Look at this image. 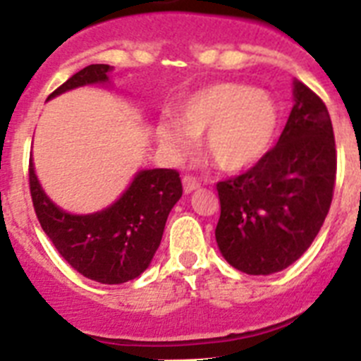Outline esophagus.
Returning a JSON list of instances; mask_svg holds the SVG:
<instances>
[{"instance_id": "34e87169", "label": "esophagus", "mask_w": 361, "mask_h": 361, "mask_svg": "<svg viewBox=\"0 0 361 361\" xmlns=\"http://www.w3.org/2000/svg\"><path fill=\"white\" fill-rule=\"evenodd\" d=\"M183 184H184V191H186V193H191V191L197 190V188L200 186L199 180H197L195 177H191V175H184Z\"/></svg>"}]
</instances>
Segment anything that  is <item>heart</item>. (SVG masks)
<instances>
[{"label": "heart", "instance_id": "obj_1", "mask_svg": "<svg viewBox=\"0 0 361 361\" xmlns=\"http://www.w3.org/2000/svg\"><path fill=\"white\" fill-rule=\"evenodd\" d=\"M279 104L267 92L240 82H213L193 92L177 108V124L159 123L162 148L183 157L190 137H202V152L228 173L250 170L262 161L279 130Z\"/></svg>", "mask_w": 361, "mask_h": 361}]
</instances>
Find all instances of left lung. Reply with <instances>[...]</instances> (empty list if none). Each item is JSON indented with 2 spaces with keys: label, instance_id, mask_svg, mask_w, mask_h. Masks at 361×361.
<instances>
[{
  "label": "left lung",
  "instance_id": "8db88e82",
  "mask_svg": "<svg viewBox=\"0 0 361 361\" xmlns=\"http://www.w3.org/2000/svg\"><path fill=\"white\" fill-rule=\"evenodd\" d=\"M336 183V145L320 97L295 81V106L275 148L253 168L216 183L222 257L247 275L286 269L324 224Z\"/></svg>",
  "mask_w": 361,
  "mask_h": 361
}]
</instances>
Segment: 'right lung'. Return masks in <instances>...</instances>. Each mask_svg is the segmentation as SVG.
<instances>
[{
    "label": "right lung",
    "instance_id": "add662e5",
    "mask_svg": "<svg viewBox=\"0 0 361 361\" xmlns=\"http://www.w3.org/2000/svg\"><path fill=\"white\" fill-rule=\"evenodd\" d=\"M108 65L86 66L49 99L78 86L108 81ZM28 183L37 220L59 255L82 276L101 283H124L141 275L161 244L171 208L183 195L177 170H142L110 208L70 215L44 195L32 159Z\"/></svg>",
    "mask_w": 361,
    "mask_h": 361
}]
</instances>
